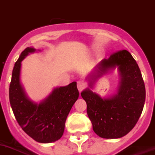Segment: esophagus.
I'll return each mask as SVG.
<instances>
[{
    "label": "esophagus",
    "instance_id": "obj_1",
    "mask_svg": "<svg viewBox=\"0 0 155 155\" xmlns=\"http://www.w3.org/2000/svg\"><path fill=\"white\" fill-rule=\"evenodd\" d=\"M86 87V83L84 81H78L77 82V87L78 90H79V91L81 92Z\"/></svg>",
    "mask_w": 155,
    "mask_h": 155
}]
</instances>
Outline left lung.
Returning a JSON list of instances; mask_svg holds the SVG:
<instances>
[{"label":"left lung","mask_w":155,"mask_h":155,"mask_svg":"<svg viewBox=\"0 0 155 155\" xmlns=\"http://www.w3.org/2000/svg\"><path fill=\"white\" fill-rule=\"evenodd\" d=\"M116 68L120 79L117 93L106 98L93 92L96 80ZM87 80L89 87L81 92V96L87 102L94 132L104 139H118L127 135L137 123L146 98L141 71L132 54L124 49L102 60Z\"/></svg>","instance_id":"obj_1"}]
</instances>
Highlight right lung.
<instances>
[{
    "label": "right lung",
    "mask_w": 155,
    "mask_h": 155,
    "mask_svg": "<svg viewBox=\"0 0 155 155\" xmlns=\"http://www.w3.org/2000/svg\"><path fill=\"white\" fill-rule=\"evenodd\" d=\"M36 51L33 47L26 48L15 62L9 87V101L22 129L35 141L49 143L63 136L67 117L80 93L76 82H72L54 88L39 103L30 99L20 81L21 62Z\"/></svg>",
    "instance_id": "1"
}]
</instances>
